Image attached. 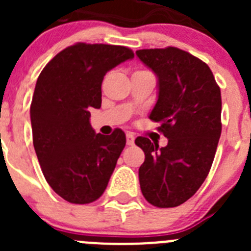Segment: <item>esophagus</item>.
<instances>
[{
  "mask_svg": "<svg viewBox=\"0 0 251 251\" xmlns=\"http://www.w3.org/2000/svg\"><path fill=\"white\" fill-rule=\"evenodd\" d=\"M127 145L128 146L134 145V136H133L132 133H128L127 134Z\"/></svg>",
  "mask_w": 251,
  "mask_h": 251,
  "instance_id": "34e87169",
  "label": "esophagus"
}]
</instances>
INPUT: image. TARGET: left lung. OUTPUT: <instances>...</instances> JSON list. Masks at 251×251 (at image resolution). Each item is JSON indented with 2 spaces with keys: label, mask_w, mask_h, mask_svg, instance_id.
<instances>
[{
  "label": "left lung",
  "mask_w": 251,
  "mask_h": 251,
  "mask_svg": "<svg viewBox=\"0 0 251 251\" xmlns=\"http://www.w3.org/2000/svg\"><path fill=\"white\" fill-rule=\"evenodd\" d=\"M158 77V99L150 119L161 124L166 147L146 137L139 185L157 207H176L194 196L207 177L221 134V92L207 64L187 51L168 46L136 51Z\"/></svg>",
  "instance_id": "8db88e82"
}]
</instances>
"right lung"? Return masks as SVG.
I'll use <instances>...</instances> for the list:
<instances>
[{
	"instance_id": "1",
	"label": "right lung",
	"mask_w": 251,
	"mask_h": 251,
	"mask_svg": "<svg viewBox=\"0 0 251 251\" xmlns=\"http://www.w3.org/2000/svg\"><path fill=\"white\" fill-rule=\"evenodd\" d=\"M133 57L126 46L77 43L39 75L30 106L35 152L50 187L68 202H93L108 186L126 134H97L89 109L100 108L104 75Z\"/></svg>"
}]
</instances>
